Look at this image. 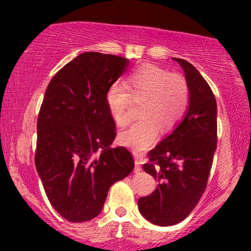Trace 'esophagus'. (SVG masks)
<instances>
[{"label":"esophagus","mask_w":251,"mask_h":251,"mask_svg":"<svg viewBox=\"0 0 251 251\" xmlns=\"http://www.w3.org/2000/svg\"><path fill=\"white\" fill-rule=\"evenodd\" d=\"M142 171V167H140V160L138 156L135 157V173L139 174Z\"/></svg>","instance_id":"34e87169"}]
</instances>
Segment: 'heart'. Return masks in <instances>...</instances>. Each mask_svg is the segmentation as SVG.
I'll list each match as a JSON object with an SVG mask.
<instances>
[{"label": "heart", "instance_id": "heart-1", "mask_svg": "<svg viewBox=\"0 0 251 251\" xmlns=\"http://www.w3.org/2000/svg\"><path fill=\"white\" fill-rule=\"evenodd\" d=\"M130 99L142 100L137 120L119 133V142L133 152L142 153L157 138L159 130H173L187 111L190 89L184 76L154 65H143L130 73L125 87L113 84L106 94V106L116 126L129 120Z\"/></svg>", "mask_w": 251, "mask_h": 251}]
</instances>
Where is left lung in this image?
I'll list each match as a JSON object with an SVG mask.
<instances>
[{"label":"left lung","mask_w":251,"mask_h":251,"mask_svg":"<svg viewBox=\"0 0 251 251\" xmlns=\"http://www.w3.org/2000/svg\"><path fill=\"white\" fill-rule=\"evenodd\" d=\"M183 68L190 89L184 118L149 153L144 170L157 181L156 190L140 198L138 209L152 224L171 226L197 207L217 147V102L207 81L188 61L173 58Z\"/></svg>","instance_id":"1"}]
</instances>
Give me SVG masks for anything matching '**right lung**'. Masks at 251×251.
I'll return each mask as SVG.
<instances>
[{"mask_svg":"<svg viewBox=\"0 0 251 251\" xmlns=\"http://www.w3.org/2000/svg\"><path fill=\"white\" fill-rule=\"evenodd\" d=\"M128 66L126 58L114 54L81 53L46 90L35 166L51 205L68 222H88L100 214L109 187L135 167L128 150L111 147L115 123L106 106L108 88Z\"/></svg>","mask_w":251,"mask_h":251,"instance_id":"right-lung-1","label":"right lung"}]
</instances>
